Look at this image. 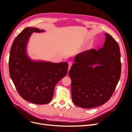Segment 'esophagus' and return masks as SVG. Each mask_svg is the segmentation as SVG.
I'll return each mask as SVG.
<instances>
[{
	"mask_svg": "<svg viewBox=\"0 0 132 132\" xmlns=\"http://www.w3.org/2000/svg\"><path fill=\"white\" fill-rule=\"evenodd\" d=\"M71 65H72V62H69V68H68V71L70 70V68H71Z\"/></svg>",
	"mask_w": 132,
	"mask_h": 132,
	"instance_id": "obj_1",
	"label": "esophagus"
}]
</instances>
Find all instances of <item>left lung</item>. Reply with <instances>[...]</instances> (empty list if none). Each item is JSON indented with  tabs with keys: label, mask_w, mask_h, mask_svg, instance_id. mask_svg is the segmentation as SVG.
<instances>
[{
	"label": "left lung",
	"mask_w": 132,
	"mask_h": 132,
	"mask_svg": "<svg viewBox=\"0 0 132 132\" xmlns=\"http://www.w3.org/2000/svg\"><path fill=\"white\" fill-rule=\"evenodd\" d=\"M102 48L80 53L69 71L71 97L74 104L91 109L104 104L115 90L121 73L118 43L105 33Z\"/></svg>",
	"instance_id": "8db88e82"
}]
</instances>
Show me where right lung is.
<instances>
[{"mask_svg": "<svg viewBox=\"0 0 132 132\" xmlns=\"http://www.w3.org/2000/svg\"><path fill=\"white\" fill-rule=\"evenodd\" d=\"M44 30L26 27L15 38L11 46L9 68L10 78L19 95L35 104L44 105L52 99L58 82L66 75L68 63L34 60L27 52L28 42L33 32Z\"/></svg>", "mask_w": 132, "mask_h": 132, "instance_id": "right-lung-1", "label": "right lung"}]
</instances>
